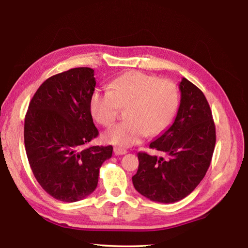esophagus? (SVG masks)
<instances>
[{"mask_svg":"<svg viewBox=\"0 0 248 248\" xmlns=\"http://www.w3.org/2000/svg\"><path fill=\"white\" fill-rule=\"evenodd\" d=\"M113 153H114V155H125V154H127V150H126L125 148H122V147L116 146V147L113 148Z\"/></svg>","mask_w":248,"mask_h":248,"instance_id":"esophagus-1","label":"esophagus"}]
</instances>
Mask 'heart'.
Here are the masks:
<instances>
[{"label": "heart", "instance_id": "heart-1", "mask_svg": "<svg viewBox=\"0 0 248 248\" xmlns=\"http://www.w3.org/2000/svg\"><path fill=\"white\" fill-rule=\"evenodd\" d=\"M177 86L167 80L141 71H130L110 84V90L95 92L90 99V111L96 122L109 127L126 108V121L108 129L103 138L107 143L129 147L146 136L164 130L177 111Z\"/></svg>", "mask_w": 248, "mask_h": 248}]
</instances>
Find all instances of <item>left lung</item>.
Segmentation results:
<instances>
[{
	"mask_svg": "<svg viewBox=\"0 0 248 248\" xmlns=\"http://www.w3.org/2000/svg\"><path fill=\"white\" fill-rule=\"evenodd\" d=\"M179 88L174 122L149 144L167 158L139 153L138 171L132 177L138 192L160 203L178 202L196 188L206 174L216 144L213 113L204 93L185 78Z\"/></svg>",
	"mask_w": 248,
	"mask_h": 248,
	"instance_id": "left-lung-1",
	"label": "left lung"
}]
</instances>
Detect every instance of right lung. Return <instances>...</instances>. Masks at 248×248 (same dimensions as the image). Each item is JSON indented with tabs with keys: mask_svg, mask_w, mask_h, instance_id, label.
Masks as SVG:
<instances>
[{
	"mask_svg": "<svg viewBox=\"0 0 248 248\" xmlns=\"http://www.w3.org/2000/svg\"><path fill=\"white\" fill-rule=\"evenodd\" d=\"M94 71L72 68L42 84L30 101L24 143L34 178L48 195L77 202L96 188L112 146H88L99 136L90 111Z\"/></svg>",
	"mask_w": 248,
	"mask_h": 248,
	"instance_id": "add662e5",
	"label": "right lung"
}]
</instances>
